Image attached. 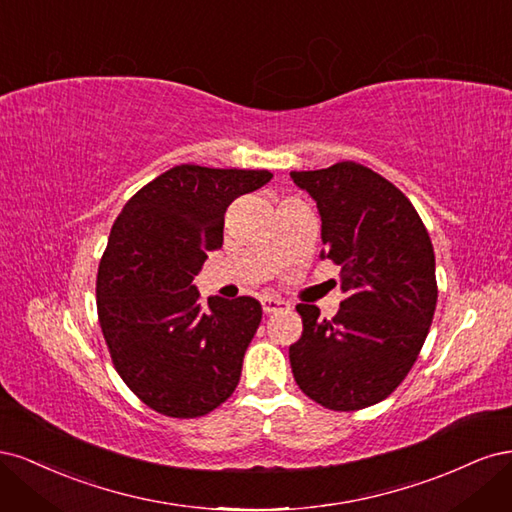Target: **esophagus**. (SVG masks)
Instances as JSON below:
<instances>
[{"label":"esophagus","instance_id":"esophagus-1","mask_svg":"<svg viewBox=\"0 0 512 512\" xmlns=\"http://www.w3.org/2000/svg\"><path fill=\"white\" fill-rule=\"evenodd\" d=\"M260 303H262V312H265V314L280 312V309H290V303H288V301L275 299V297H265Z\"/></svg>","mask_w":512,"mask_h":512}]
</instances>
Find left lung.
<instances>
[{
	"instance_id": "left-lung-1",
	"label": "left lung",
	"mask_w": 512,
	"mask_h": 512,
	"mask_svg": "<svg viewBox=\"0 0 512 512\" xmlns=\"http://www.w3.org/2000/svg\"><path fill=\"white\" fill-rule=\"evenodd\" d=\"M316 200L324 250L346 299L333 320L299 303L303 335L290 346L299 389L350 412L389 397L421 352L438 301L436 256L425 224L391 181L356 162L292 170Z\"/></svg>"
}]
</instances>
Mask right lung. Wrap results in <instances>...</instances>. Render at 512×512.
Returning a JSON list of instances; mask_svg holds the SVG:
<instances>
[{
  "label": "right lung",
  "instance_id": "add662e5",
  "mask_svg": "<svg viewBox=\"0 0 512 512\" xmlns=\"http://www.w3.org/2000/svg\"><path fill=\"white\" fill-rule=\"evenodd\" d=\"M271 179L181 164L138 190L113 224L96 282L100 327L121 380L160 414L205 416L237 389L262 307L209 297L205 309L194 277L222 247L228 205Z\"/></svg>",
  "mask_w": 512,
  "mask_h": 512
}]
</instances>
